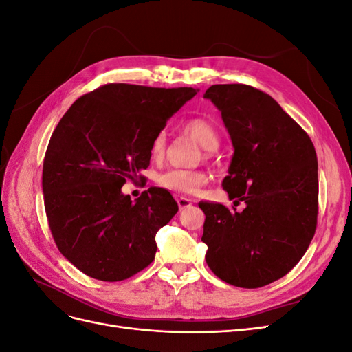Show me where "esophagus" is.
Here are the masks:
<instances>
[{
    "instance_id": "obj_1",
    "label": "esophagus",
    "mask_w": 352,
    "mask_h": 352,
    "mask_svg": "<svg viewBox=\"0 0 352 352\" xmlns=\"http://www.w3.org/2000/svg\"><path fill=\"white\" fill-rule=\"evenodd\" d=\"M176 201H177V206H179L180 210H184V208H188V207L192 206V201H190L189 198H185V197H177Z\"/></svg>"
}]
</instances>
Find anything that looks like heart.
<instances>
[{"label":"heart","instance_id":"obj_1","mask_svg":"<svg viewBox=\"0 0 352 352\" xmlns=\"http://www.w3.org/2000/svg\"><path fill=\"white\" fill-rule=\"evenodd\" d=\"M182 132L192 138L206 150V157L210 155V151H216L220 144V135L216 124L210 122L206 117H190L182 124ZM166 148V135L164 132H158L151 144V157L154 160L162 158ZM208 182V176L201 170H179L172 168L162 173L157 179V184L176 194L195 195L201 188H204Z\"/></svg>","mask_w":352,"mask_h":352}]
</instances>
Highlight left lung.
<instances>
[{"mask_svg": "<svg viewBox=\"0 0 352 352\" xmlns=\"http://www.w3.org/2000/svg\"><path fill=\"white\" fill-rule=\"evenodd\" d=\"M204 97L221 111L235 148L223 189L241 212L199 202L206 261L219 279L255 289L302 258L318 214L317 155L310 136L269 94L250 85H212Z\"/></svg>", "mask_w": 352, "mask_h": 352, "instance_id": "obj_1", "label": "left lung"}]
</instances>
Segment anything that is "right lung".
Returning <instances> with one entry per match:
<instances>
[{
	"mask_svg": "<svg viewBox=\"0 0 352 352\" xmlns=\"http://www.w3.org/2000/svg\"><path fill=\"white\" fill-rule=\"evenodd\" d=\"M194 88L107 83L82 95L51 135L42 190L58 251L89 278L119 282L154 260L155 233L177 212L163 188L132 202L126 180H142L154 136Z\"/></svg>",
	"mask_w": 352,
	"mask_h": 352,
	"instance_id": "obj_1",
	"label": "right lung"
}]
</instances>
